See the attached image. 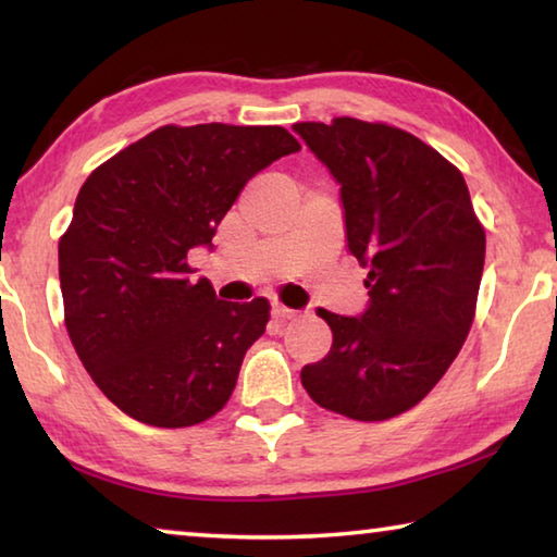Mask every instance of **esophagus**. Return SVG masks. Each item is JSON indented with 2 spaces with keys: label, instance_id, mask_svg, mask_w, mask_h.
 Segmentation results:
<instances>
[{
  "label": "esophagus",
  "instance_id": "1",
  "mask_svg": "<svg viewBox=\"0 0 557 557\" xmlns=\"http://www.w3.org/2000/svg\"><path fill=\"white\" fill-rule=\"evenodd\" d=\"M272 317L275 319H295L297 317V312L295 309H289V307H285V305H272Z\"/></svg>",
  "mask_w": 557,
  "mask_h": 557
}]
</instances>
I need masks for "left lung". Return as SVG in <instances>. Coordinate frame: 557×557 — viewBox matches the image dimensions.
Segmentation results:
<instances>
[{
    "label": "left lung",
    "mask_w": 557,
    "mask_h": 557,
    "mask_svg": "<svg viewBox=\"0 0 557 557\" xmlns=\"http://www.w3.org/2000/svg\"><path fill=\"white\" fill-rule=\"evenodd\" d=\"M297 135L342 186L346 243L369 270L358 317L319 309L329 354L301 369L317 405L379 422L410 410L447 373L474 322L486 235L455 164L410 132L336 117Z\"/></svg>",
    "instance_id": "left-lung-1"
}]
</instances>
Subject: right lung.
I'll use <instances>...</instances> for the list:
<instances>
[{"mask_svg": "<svg viewBox=\"0 0 557 557\" xmlns=\"http://www.w3.org/2000/svg\"><path fill=\"white\" fill-rule=\"evenodd\" d=\"M292 152L299 143L277 125H164L81 186L59 240L65 329L129 418L191 428L228 403L270 301L219 299L209 280H191L186 256L211 248L243 186Z\"/></svg>", "mask_w": 557, "mask_h": 557, "instance_id": "add662e5", "label": "right lung"}]
</instances>
